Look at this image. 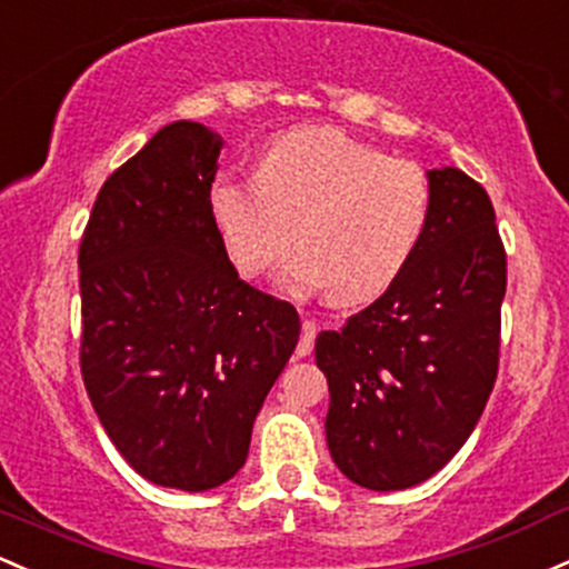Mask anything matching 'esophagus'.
Here are the masks:
<instances>
[{
  "instance_id": "esophagus-1",
  "label": "esophagus",
  "mask_w": 569,
  "mask_h": 569,
  "mask_svg": "<svg viewBox=\"0 0 569 569\" xmlns=\"http://www.w3.org/2000/svg\"><path fill=\"white\" fill-rule=\"evenodd\" d=\"M313 342H316V323L305 321L302 337H299V342H297V356H308L310 351H313Z\"/></svg>"
}]
</instances>
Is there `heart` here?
<instances>
[{
  "label": "heart",
  "instance_id": "b5f03b06",
  "mask_svg": "<svg viewBox=\"0 0 569 569\" xmlns=\"http://www.w3.org/2000/svg\"><path fill=\"white\" fill-rule=\"evenodd\" d=\"M210 216L237 274L259 278L286 251L278 280L291 291L329 289L335 302L383 295L410 264L432 216L423 167L391 159L335 127L272 137L256 174L218 172Z\"/></svg>",
  "mask_w": 569,
  "mask_h": 569
}]
</instances>
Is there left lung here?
<instances>
[{"mask_svg": "<svg viewBox=\"0 0 569 569\" xmlns=\"http://www.w3.org/2000/svg\"><path fill=\"white\" fill-rule=\"evenodd\" d=\"M429 174L432 216L405 272L340 332H321L327 442L353 483L399 491L432 478L476 429L499 367L505 246L483 186Z\"/></svg>", "mask_w": 569, "mask_h": 569, "instance_id": "1", "label": "left lung"}]
</instances>
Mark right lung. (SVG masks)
<instances>
[{
    "label": "right lung",
    "mask_w": 569,
    "mask_h": 569,
    "mask_svg": "<svg viewBox=\"0 0 569 569\" xmlns=\"http://www.w3.org/2000/svg\"><path fill=\"white\" fill-rule=\"evenodd\" d=\"M221 137L174 121L104 180L80 240V372L104 432L156 486L208 491L246 465L299 340L295 305L232 267L210 216Z\"/></svg>",
    "instance_id": "right-lung-1"
}]
</instances>
